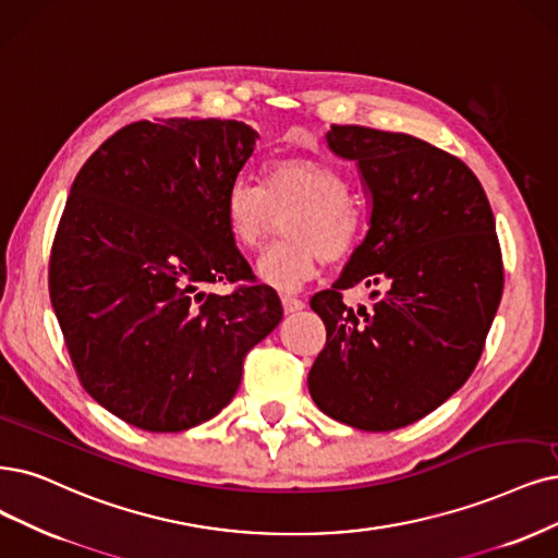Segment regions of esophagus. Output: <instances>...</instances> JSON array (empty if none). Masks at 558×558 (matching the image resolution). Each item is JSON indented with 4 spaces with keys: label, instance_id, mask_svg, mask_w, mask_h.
<instances>
[{
    "label": "esophagus",
    "instance_id": "34e87169",
    "mask_svg": "<svg viewBox=\"0 0 558 558\" xmlns=\"http://www.w3.org/2000/svg\"><path fill=\"white\" fill-rule=\"evenodd\" d=\"M303 305H305V303H303L299 296H290V294L282 296L284 313H299V311H303Z\"/></svg>",
    "mask_w": 558,
    "mask_h": 558
}]
</instances>
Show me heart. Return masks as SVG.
<instances>
[{"instance_id": "heart-1", "label": "heart", "mask_w": 558, "mask_h": 558, "mask_svg": "<svg viewBox=\"0 0 558 558\" xmlns=\"http://www.w3.org/2000/svg\"><path fill=\"white\" fill-rule=\"evenodd\" d=\"M287 211V239L268 245L255 266L257 278L280 292L301 287L319 259H347L363 234V214L349 197L347 177L315 156L276 158L266 165L264 185L236 177L222 195L225 225L243 251L259 247L276 214Z\"/></svg>"}]
</instances>
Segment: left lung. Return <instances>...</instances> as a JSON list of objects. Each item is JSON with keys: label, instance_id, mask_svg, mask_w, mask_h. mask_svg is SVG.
<instances>
[{"label": "left lung", "instance_id": "left-lung-1", "mask_svg": "<svg viewBox=\"0 0 558 558\" xmlns=\"http://www.w3.org/2000/svg\"><path fill=\"white\" fill-rule=\"evenodd\" d=\"M369 204L365 239L331 290L311 299L326 344L307 388L344 425L388 432L444 404L476 367L504 292L497 225L481 181L432 144L365 126H331ZM383 290L373 308L341 292Z\"/></svg>", "mask_w": 558, "mask_h": 558}]
</instances>
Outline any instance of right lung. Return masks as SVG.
<instances>
[{
  "mask_svg": "<svg viewBox=\"0 0 558 558\" xmlns=\"http://www.w3.org/2000/svg\"><path fill=\"white\" fill-rule=\"evenodd\" d=\"M259 133L232 119L137 121L77 172L50 257V299L87 393L147 432L220 414L243 359L282 319L253 280L222 216V195Z\"/></svg>",
  "mask_w": 558,
  "mask_h": 558,
  "instance_id": "obj_1",
  "label": "right lung"
}]
</instances>
